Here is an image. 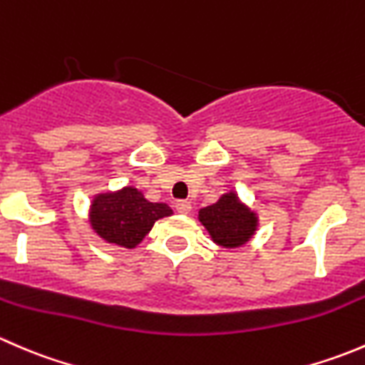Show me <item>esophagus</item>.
Masks as SVG:
<instances>
[{"label": "esophagus", "mask_w": 365, "mask_h": 365, "mask_svg": "<svg viewBox=\"0 0 365 365\" xmlns=\"http://www.w3.org/2000/svg\"><path fill=\"white\" fill-rule=\"evenodd\" d=\"M175 208H176V212L183 213V215H185V213L190 212V208H192V205H190L189 201L180 200V201H176V203H175Z\"/></svg>", "instance_id": "1"}]
</instances>
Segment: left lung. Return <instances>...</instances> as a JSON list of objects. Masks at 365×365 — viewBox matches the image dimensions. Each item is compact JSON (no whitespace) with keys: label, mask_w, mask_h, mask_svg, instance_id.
I'll return each instance as SVG.
<instances>
[{"label":"left lung","mask_w":365,"mask_h":365,"mask_svg":"<svg viewBox=\"0 0 365 365\" xmlns=\"http://www.w3.org/2000/svg\"><path fill=\"white\" fill-rule=\"evenodd\" d=\"M197 219L212 240L226 249L242 247L257 230V215L235 192L222 194L217 203L201 208Z\"/></svg>","instance_id":"obj_1"}]
</instances>
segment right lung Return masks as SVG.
Here are the masks:
<instances>
[{"label":"right lung","instance_id":"1","mask_svg":"<svg viewBox=\"0 0 365 365\" xmlns=\"http://www.w3.org/2000/svg\"><path fill=\"white\" fill-rule=\"evenodd\" d=\"M173 210L165 203H150L135 187L116 192H102L90 206V224L108 244L134 249L150 233L155 220L169 217Z\"/></svg>","mask_w":365,"mask_h":365}]
</instances>
